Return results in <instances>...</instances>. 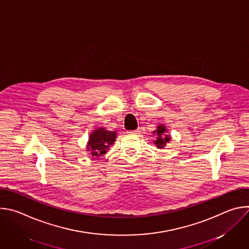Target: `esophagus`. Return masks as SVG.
Returning a JSON list of instances; mask_svg holds the SVG:
<instances>
[{"mask_svg":"<svg viewBox=\"0 0 249 249\" xmlns=\"http://www.w3.org/2000/svg\"><path fill=\"white\" fill-rule=\"evenodd\" d=\"M130 134H133V135H139L141 133V130L140 129H136V130H132L129 132Z\"/></svg>","mask_w":249,"mask_h":249,"instance_id":"obj_1","label":"esophagus"}]
</instances>
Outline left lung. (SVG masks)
<instances>
[{"mask_svg":"<svg viewBox=\"0 0 249 249\" xmlns=\"http://www.w3.org/2000/svg\"><path fill=\"white\" fill-rule=\"evenodd\" d=\"M154 133L157 135V140L155 141V144L157 145L158 148L161 149L165 146L166 143H168V141L170 140L169 135H166V129L164 126L160 125L158 127V129L156 131H154Z\"/></svg>","mask_w":249,"mask_h":249,"instance_id":"8db88e82","label":"left lung"}]
</instances>
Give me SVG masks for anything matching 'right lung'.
<instances>
[{
	"mask_svg": "<svg viewBox=\"0 0 249 249\" xmlns=\"http://www.w3.org/2000/svg\"><path fill=\"white\" fill-rule=\"evenodd\" d=\"M116 139V132L106 131L104 128H98L93 131L89 137L88 144V151H90L94 157H100L104 155Z\"/></svg>",
	"mask_w": 249,
	"mask_h": 249,
	"instance_id": "1",
	"label": "right lung"
}]
</instances>
